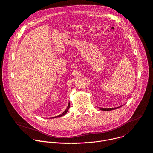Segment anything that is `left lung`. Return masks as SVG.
<instances>
[{
  "label": "left lung",
  "instance_id": "1",
  "mask_svg": "<svg viewBox=\"0 0 153 153\" xmlns=\"http://www.w3.org/2000/svg\"><path fill=\"white\" fill-rule=\"evenodd\" d=\"M120 107V106H119ZM119 107H116V108H99V109L100 110L102 111H111V110H116V109L119 108Z\"/></svg>",
  "mask_w": 153,
  "mask_h": 153
}]
</instances>
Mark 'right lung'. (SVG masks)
Returning a JSON list of instances; mask_svg holds the SVG:
<instances>
[{
    "mask_svg": "<svg viewBox=\"0 0 153 153\" xmlns=\"http://www.w3.org/2000/svg\"><path fill=\"white\" fill-rule=\"evenodd\" d=\"M70 102H69V103H68V106H67V109L64 111V112H63V113H62V114H60V115H59V116H55V117H51V118H53H53H57V117H61V116H64L65 114H66V113L68 112V110H69V108H70Z\"/></svg>",
    "mask_w": 153,
    "mask_h": 153,
    "instance_id": "obj_1",
    "label": "right lung"
}]
</instances>
